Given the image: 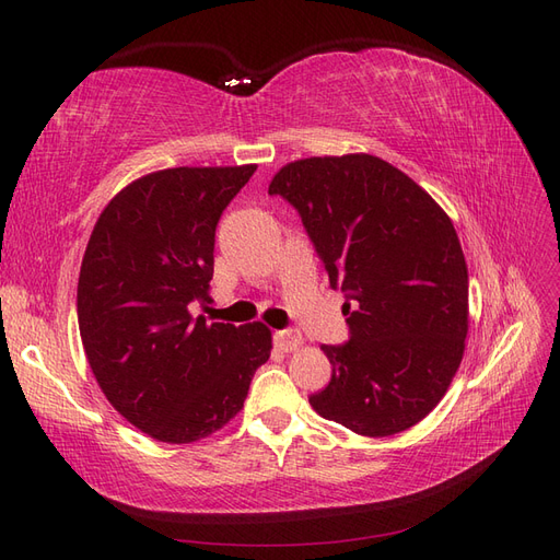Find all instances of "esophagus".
<instances>
[{"instance_id":"1","label":"esophagus","mask_w":560,"mask_h":560,"mask_svg":"<svg viewBox=\"0 0 560 560\" xmlns=\"http://www.w3.org/2000/svg\"><path fill=\"white\" fill-rule=\"evenodd\" d=\"M273 338H276V346H278L280 350H284V352H292V350L301 348V343H303L301 334H299V331H292V329L276 331Z\"/></svg>"}]
</instances>
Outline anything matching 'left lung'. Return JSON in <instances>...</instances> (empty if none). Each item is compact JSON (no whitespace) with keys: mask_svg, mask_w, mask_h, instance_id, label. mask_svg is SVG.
<instances>
[{"mask_svg":"<svg viewBox=\"0 0 560 560\" xmlns=\"http://www.w3.org/2000/svg\"><path fill=\"white\" fill-rule=\"evenodd\" d=\"M268 194L299 210L329 284L346 296L350 341L322 346L331 381L311 406L364 436L413 428L442 401L465 354L469 280L451 217L371 154L292 161Z\"/></svg>","mask_w":560,"mask_h":560,"instance_id":"obj_1","label":"left lung"}]
</instances>
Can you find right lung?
<instances>
[{
	"mask_svg": "<svg viewBox=\"0 0 560 560\" xmlns=\"http://www.w3.org/2000/svg\"><path fill=\"white\" fill-rule=\"evenodd\" d=\"M257 165L167 167L132 179L97 217L77 287L93 376L130 425L194 444L241 413L273 348L261 322L191 315L210 301L214 229Z\"/></svg>",
	"mask_w": 560,
	"mask_h": 560,
	"instance_id": "1",
	"label": "right lung"
}]
</instances>
